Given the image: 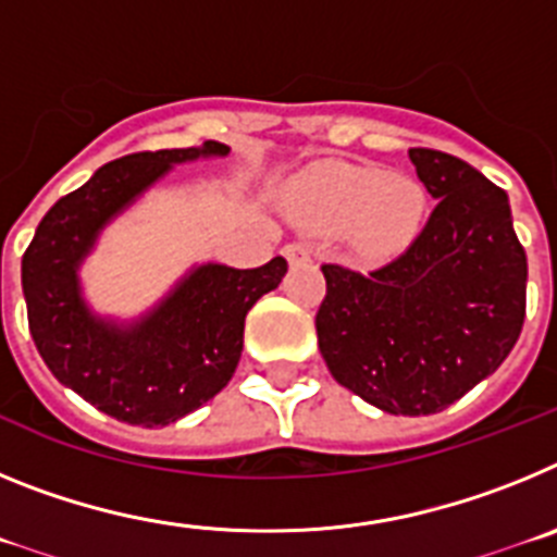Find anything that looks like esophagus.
Here are the masks:
<instances>
[{
  "instance_id": "34e87169",
  "label": "esophagus",
  "mask_w": 557,
  "mask_h": 557,
  "mask_svg": "<svg viewBox=\"0 0 557 557\" xmlns=\"http://www.w3.org/2000/svg\"><path fill=\"white\" fill-rule=\"evenodd\" d=\"M284 256H287L289 264L309 262L312 250H309V245H304V243H289V245H284Z\"/></svg>"
}]
</instances>
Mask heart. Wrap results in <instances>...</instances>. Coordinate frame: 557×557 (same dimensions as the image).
Instances as JSON below:
<instances>
[{
	"instance_id": "heart-1",
	"label": "heart",
	"mask_w": 557,
	"mask_h": 557,
	"mask_svg": "<svg viewBox=\"0 0 557 557\" xmlns=\"http://www.w3.org/2000/svg\"><path fill=\"white\" fill-rule=\"evenodd\" d=\"M289 211L314 234L346 236L348 248L368 262L391 259L416 239L426 214L421 181L376 166L318 164L293 181Z\"/></svg>"
}]
</instances>
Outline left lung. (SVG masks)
I'll use <instances>...</instances> for the list:
<instances>
[{"label":"left lung","instance_id":"obj_1","mask_svg":"<svg viewBox=\"0 0 557 557\" xmlns=\"http://www.w3.org/2000/svg\"><path fill=\"white\" fill-rule=\"evenodd\" d=\"M437 200L405 253L373 273L323 264L314 329L339 385L391 416H432L496 371L516 346L528 256L508 195L449 152L412 147Z\"/></svg>","mask_w":557,"mask_h":557}]
</instances>
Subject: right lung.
<instances>
[{"label":"right lung","instance_id":"obj_1","mask_svg":"<svg viewBox=\"0 0 557 557\" xmlns=\"http://www.w3.org/2000/svg\"><path fill=\"white\" fill-rule=\"evenodd\" d=\"M211 156H228V147L203 141L108 161L44 214L24 250L22 287L38 354L61 385L125 424L166 426L218 396L243 354L245 314L287 273L282 256L253 270L209 262L139 321L116 323L88 309L77 270L100 231L172 164Z\"/></svg>","mask_w":557,"mask_h":557}]
</instances>
